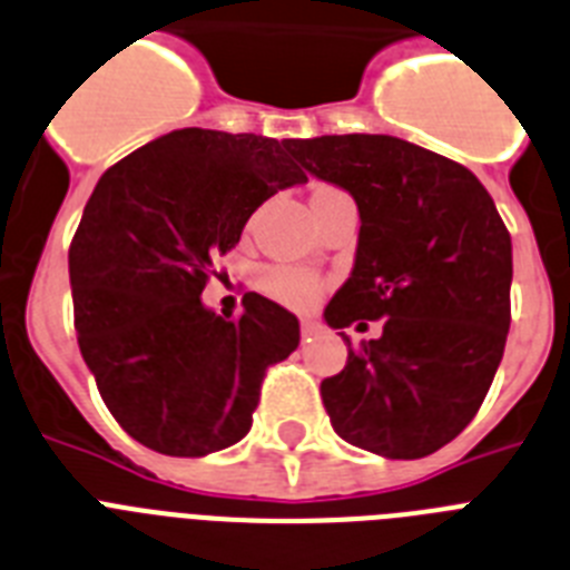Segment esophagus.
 I'll return each mask as SVG.
<instances>
[{
  "label": "esophagus",
  "instance_id": "esophagus-1",
  "mask_svg": "<svg viewBox=\"0 0 570 570\" xmlns=\"http://www.w3.org/2000/svg\"><path fill=\"white\" fill-rule=\"evenodd\" d=\"M316 331H318L316 322H309V318H304V322H301V340H309V336H313Z\"/></svg>",
  "mask_w": 570,
  "mask_h": 570
}]
</instances>
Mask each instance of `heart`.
Instances as JSON below:
<instances>
[{
	"label": "heart",
	"instance_id": "1",
	"mask_svg": "<svg viewBox=\"0 0 570 570\" xmlns=\"http://www.w3.org/2000/svg\"><path fill=\"white\" fill-rule=\"evenodd\" d=\"M322 189H318V193H322ZM257 284H261V289L269 295V298L281 301V304L295 309L313 307V304L322 298V293H325V277L316 275L313 269H304V266H289V263H275V266L261 269Z\"/></svg>",
	"mask_w": 570,
	"mask_h": 570
}]
</instances>
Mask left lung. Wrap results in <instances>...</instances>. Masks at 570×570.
I'll return each mask as SVG.
<instances>
[{"instance_id":"obj_1","label":"left lung","mask_w":570,"mask_h":570,"mask_svg":"<svg viewBox=\"0 0 570 570\" xmlns=\"http://www.w3.org/2000/svg\"><path fill=\"white\" fill-rule=\"evenodd\" d=\"M309 173L360 207L354 272L331 327L383 322L322 381L333 430L390 460H419L469 428L510 331L512 239L492 196L456 160L386 134L295 142Z\"/></svg>"}]
</instances>
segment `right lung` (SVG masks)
Listing matches in <instances>:
<instances>
[{"mask_svg":"<svg viewBox=\"0 0 570 570\" xmlns=\"http://www.w3.org/2000/svg\"><path fill=\"white\" fill-rule=\"evenodd\" d=\"M295 140L180 128L101 175L69 245L81 357L140 445L205 456L252 430L266 368L298 348V318L257 293L239 318L202 304L210 266L277 189L307 175Z\"/></svg>","mask_w":570,"mask_h":570,"instance_id":"right-lung-1","label":"right lung"}]
</instances>
